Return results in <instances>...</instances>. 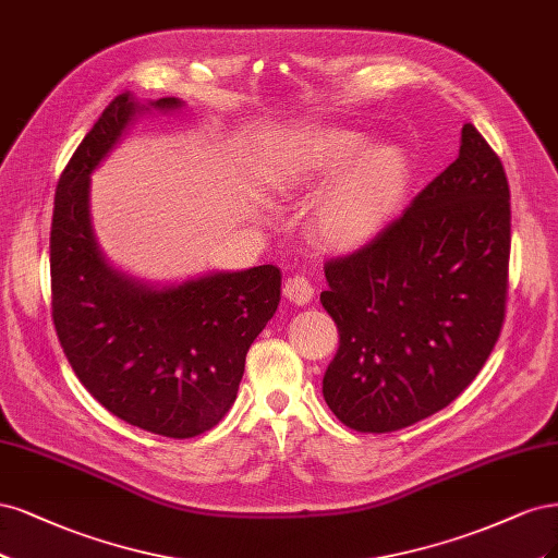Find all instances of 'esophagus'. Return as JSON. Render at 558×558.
I'll return each instance as SVG.
<instances>
[{"label":"esophagus","mask_w":558,"mask_h":558,"mask_svg":"<svg viewBox=\"0 0 558 558\" xmlns=\"http://www.w3.org/2000/svg\"><path fill=\"white\" fill-rule=\"evenodd\" d=\"M284 296L290 299L294 305H305V303H311L313 301V284L305 280L303 276H292V278H287L284 280Z\"/></svg>","instance_id":"1"}]
</instances>
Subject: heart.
Masks as SVG:
<instances>
[{"mask_svg": "<svg viewBox=\"0 0 558 558\" xmlns=\"http://www.w3.org/2000/svg\"><path fill=\"white\" fill-rule=\"evenodd\" d=\"M366 136L352 130H317L301 134L284 148L271 183L280 194L311 192L333 181L311 215V233L336 253L371 243L408 187V159L397 148H366Z\"/></svg>", "mask_w": 558, "mask_h": 558, "instance_id": "heart-1", "label": "heart"}]
</instances>
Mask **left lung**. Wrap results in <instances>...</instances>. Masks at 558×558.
Here are the masks:
<instances>
[{"label":"left lung","instance_id":"left-lung-1","mask_svg":"<svg viewBox=\"0 0 558 558\" xmlns=\"http://www.w3.org/2000/svg\"><path fill=\"white\" fill-rule=\"evenodd\" d=\"M508 262V178L465 122L459 157L401 218L325 266L319 301L340 333L322 380L333 415L387 434L452 403L498 340Z\"/></svg>","mask_w":558,"mask_h":558}]
</instances>
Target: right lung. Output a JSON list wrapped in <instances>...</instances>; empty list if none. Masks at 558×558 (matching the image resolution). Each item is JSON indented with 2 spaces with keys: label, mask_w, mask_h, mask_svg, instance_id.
<instances>
[{
  "label": "right lung",
  "mask_w": 558,
  "mask_h": 558,
  "mask_svg": "<svg viewBox=\"0 0 558 558\" xmlns=\"http://www.w3.org/2000/svg\"><path fill=\"white\" fill-rule=\"evenodd\" d=\"M118 95L85 134L56 192L50 227L52 322L83 387L122 422L167 438H192L236 401L245 354L280 303V268L213 271L155 284L109 264L89 218V175L150 111Z\"/></svg>",
  "instance_id": "add662e5"
}]
</instances>
